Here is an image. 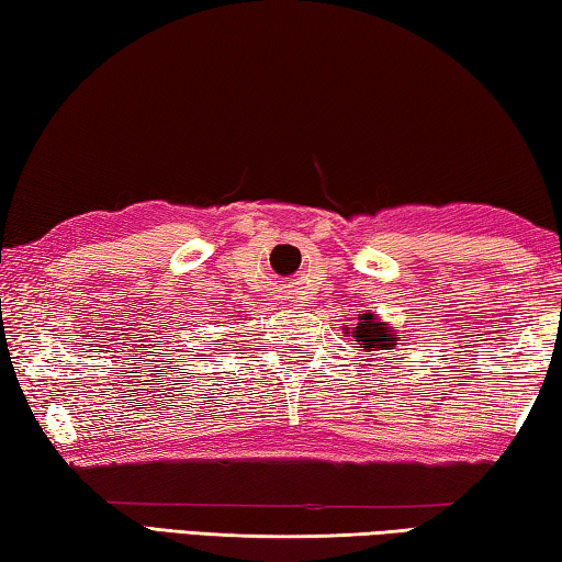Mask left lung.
<instances>
[{"label":"left lung","mask_w":562,"mask_h":562,"mask_svg":"<svg viewBox=\"0 0 562 562\" xmlns=\"http://www.w3.org/2000/svg\"><path fill=\"white\" fill-rule=\"evenodd\" d=\"M353 336L361 341L363 351H391L395 346V336L391 334L385 324H375L371 314H361V324L356 326Z\"/></svg>","instance_id":"left-lung-1"}]
</instances>
